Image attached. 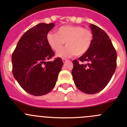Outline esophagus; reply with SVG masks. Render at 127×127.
Instances as JSON below:
<instances>
[{"instance_id":"esophagus-1","label":"esophagus","mask_w":127,"mask_h":127,"mask_svg":"<svg viewBox=\"0 0 127 127\" xmlns=\"http://www.w3.org/2000/svg\"><path fill=\"white\" fill-rule=\"evenodd\" d=\"M62 61H63V62H64V63H65L66 62H67V61H68V60H67V59H65V58H63V59H62Z\"/></svg>"}]
</instances>
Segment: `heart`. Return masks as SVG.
Returning a JSON list of instances; mask_svg holds the SVG:
<instances>
[{
	"mask_svg": "<svg viewBox=\"0 0 127 127\" xmlns=\"http://www.w3.org/2000/svg\"><path fill=\"white\" fill-rule=\"evenodd\" d=\"M93 39L92 32L79 25L62 26L57 33L49 32L46 35L47 42L54 51H59L66 42V46L57 54L60 58L83 55L90 48Z\"/></svg>",
	"mask_w": 127,
	"mask_h": 127,
	"instance_id": "1",
	"label": "heart"
}]
</instances>
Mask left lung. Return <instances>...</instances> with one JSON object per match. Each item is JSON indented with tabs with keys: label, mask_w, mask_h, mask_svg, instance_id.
<instances>
[{
	"label": "left lung",
	"mask_w": 127,
	"mask_h": 127,
	"mask_svg": "<svg viewBox=\"0 0 127 127\" xmlns=\"http://www.w3.org/2000/svg\"><path fill=\"white\" fill-rule=\"evenodd\" d=\"M94 39L90 48L78 60H74L72 75L75 85L87 94H94L107 86L116 68V51L111 39L104 30L90 24Z\"/></svg>",
	"instance_id": "1"
}]
</instances>
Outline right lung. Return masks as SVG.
<instances>
[{
  "label": "right lung",
  "instance_id": "add662e5",
  "mask_svg": "<svg viewBox=\"0 0 127 127\" xmlns=\"http://www.w3.org/2000/svg\"><path fill=\"white\" fill-rule=\"evenodd\" d=\"M54 26L53 23H41L29 29L20 38L12 55L14 78L25 92L34 96L52 90L63 66L60 58L46 62L55 55L46 39Z\"/></svg>",
  "mask_w": 127,
  "mask_h": 127
}]
</instances>
